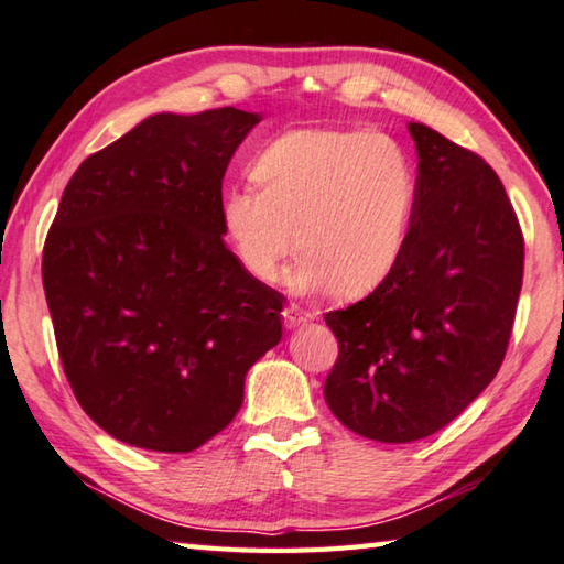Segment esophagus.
<instances>
[{"label":"esophagus","instance_id":"34e87169","mask_svg":"<svg viewBox=\"0 0 564 564\" xmlns=\"http://www.w3.org/2000/svg\"><path fill=\"white\" fill-rule=\"evenodd\" d=\"M311 318H316V313H305V311L299 308V305H291V308L283 311V326L289 330L295 328V326H301V323L311 321Z\"/></svg>","mask_w":564,"mask_h":564}]
</instances>
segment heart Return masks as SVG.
Listing matches in <instances>:
<instances>
[{
  "instance_id": "1",
  "label": "heart",
  "mask_w": 564,
  "mask_h": 564,
  "mask_svg": "<svg viewBox=\"0 0 564 564\" xmlns=\"http://www.w3.org/2000/svg\"><path fill=\"white\" fill-rule=\"evenodd\" d=\"M251 176L259 191H226L221 216L256 281H279L293 246L303 253L293 273L299 291L352 299L393 271L415 206V166L390 133H283L253 161Z\"/></svg>"
}]
</instances>
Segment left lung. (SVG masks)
Segmentation results:
<instances>
[{
	"instance_id": "8db88e82",
	"label": "left lung",
	"mask_w": 564,
	"mask_h": 564,
	"mask_svg": "<svg viewBox=\"0 0 564 564\" xmlns=\"http://www.w3.org/2000/svg\"><path fill=\"white\" fill-rule=\"evenodd\" d=\"M405 248L378 289L326 313L338 360L323 395L348 431L413 443L455 420L502 366L524 241L498 174L425 123Z\"/></svg>"
}]
</instances>
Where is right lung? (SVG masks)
Wrapping results in <instances>:
<instances>
[{
  "label": "right lung",
  "mask_w": 564,
  "mask_h": 564,
  "mask_svg": "<svg viewBox=\"0 0 564 564\" xmlns=\"http://www.w3.org/2000/svg\"><path fill=\"white\" fill-rule=\"evenodd\" d=\"M259 121L234 107L154 113L64 188L42 256L46 305L76 400L121 443L196 451L281 340L283 295L224 243V174Z\"/></svg>",
  "instance_id": "add662e5"
}]
</instances>
